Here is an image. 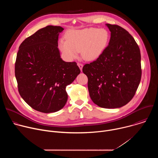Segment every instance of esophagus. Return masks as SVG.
Returning <instances> with one entry per match:
<instances>
[{
    "mask_svg": "<svg viewBox=\"0 0 158 158\" xmlns=\"http://www.w3.org/2000/svg\"><path fill=\"white\" fill-rule=\"evenodd\" d=\"M77 65L79 66V69H81V71H82V67H83V64H81V63H77Z\"/></svg>",
    "mask_w": 158,
    "mask_h": 158,
    "instance_id": "esophagus-1",
    "label": "esophagus"
}]
</instances>
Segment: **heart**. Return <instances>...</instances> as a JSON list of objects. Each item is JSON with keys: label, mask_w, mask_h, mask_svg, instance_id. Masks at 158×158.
<instances>
[{"label": "heart", "mask_w": 158, "mask_h": 158, "mask_svg": "<svg viewBox=\"0 0 158 158\" xmlns=\"http://www.w3.org/2000/svg\"><path fill=\"white\" fill-rule=\"evenodd\" d=\"M67 38V40H60L59 48L67 59H76L81 51L85 60H94L99 58L106 49L109 34L104 29L85 28L70 31Z\"/></svg>", "instance_id": "heart-1"}]
</instances>
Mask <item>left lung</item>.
<instances>
[{
    "instance_id": "left-lung-1",
    "label": "left lung",
    "mask_w": 158,
    "mask_h": 158,
    "mask_svg": "<svg viewBox=\"0 0 158 158\" xmlns=\"http://www.w3.org/2000/svg\"><path fill=\"white\" fill-rule=\"evenodd\" d=\"M109 45L95 61L85 64L93 102L107 109L121 107L134 97L141 78V53L132 35L123 27L106 24Z\"/></svg>"
}]
</instances>
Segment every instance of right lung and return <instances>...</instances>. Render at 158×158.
<instances>
[{
	"label": "right lung",
	"mask_w": 158,
	"mask_h": 158,
	"mask_svg": "<svg viewBox=\"0 0 158 158\" xmlns=\"http://www.w3.org/2000/svg\"><path fill=\"white\" fill-rule=\"evenodd\" d=\"M64 29L48 26L20 45L15 64L19 92L34 109L51 113L62 109L68 96L66 86L80 74L76 62H65L58 49Z\"/></svg>",
	"instance_id": "obj_1"
}]
</instances>
